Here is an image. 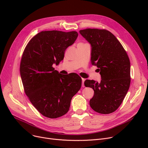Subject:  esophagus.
I'll use <instances>...</instances> for the list:
<instances>
[{
	"mask_svg": "<svg viewBox=\"0 0 148 148\" xmlns=\"http://www.w3.org/2000/svg\"><path fill=\"white\" fill-rule=\"evenodd\" d=\"M82 87H84V81H85V79H83V78H82Z\"/></svg>",
	"mask_w": 148,
	"mask_h": 148,
	"instance_id": "1",
	"label": "esophagus"
}]
</instances>
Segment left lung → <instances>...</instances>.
<instances>
[{
    "label": "left lung",
    "instance_id": "1",
    "mask_svg": "<svg viewBox=\"0 0 148 148\" xmlns=\"http://www.w3.org/2000/svg\"><path fill=\"white\" fill-rule=\"evenodd\" d=\"M91 46V64L98 68L101 77L100 83L86 80V87L94 90L90 99L93 110L101 114L116 110L129 89L130 62L120 42L109 31L86 29L79 31Z\"/></svg>",
    "mask_w": 148,
    "mask_h": 148
}]
</instances>
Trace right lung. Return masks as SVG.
I'll return each mask as SVG.
<instances>
[{"label": "right lung", "mask_w": 148, "mask_h": 148, "mask_svg": "<svg viewBox=\"0 0 148 148\" xmlns=\"http://www.w3.org/2000/svg\"><path fill=\"white\" fill-rule=\"evenodd\" d=\"M77 36L75 31H42L31 39L23 52L20 71L25 92L47 118L65 114L82 86V79L77 74L62 75L52 66L64 59L66 49Z\"/></svg>", "instance_id": "add662e5"}]
</instances>
